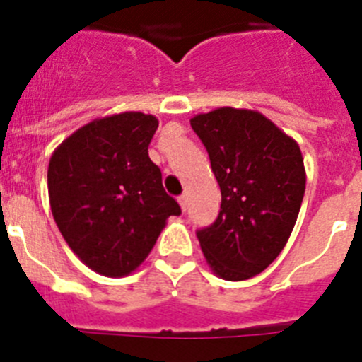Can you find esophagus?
I'll return each instance as SVG.
<instances>
[{"instance_id": "obj_1", "label": "esophagus", "mask_w": 362, "mask_h": 362, "mask_svg": "<svg viewBox=\"0 0 362 362\" xmlns=\"http://www.w3.org/2000/svg\"><path fill=\"white\" fill-rule=\"evenodd\" d=\"M177 201H179V204H181V209H183V212H185V210H187V206H188V197L183 194V196L177 197Z\"/></svg>"}]
</instances>
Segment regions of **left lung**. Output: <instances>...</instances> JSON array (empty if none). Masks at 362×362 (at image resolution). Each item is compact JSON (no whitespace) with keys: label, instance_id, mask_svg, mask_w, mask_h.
Here are the masks:
<instances>
[{"label":"left lung","instance_id":"8db88e82","mask_svg":"<svg viewBox=\"0 0 362 362\" xmlns=\"http://www.w3.org/2000/svg\"><path fill=\"white\" fill-rule=\"evenodd\" d=\"M209 152L221 210L197 230L210 268L226 281L257 276L281 254L305 196L299 145L254 110L217 108L190 121Z\"/></svg>","mask_w":362,"mask_h":362}]
</instances>
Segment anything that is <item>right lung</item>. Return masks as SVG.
<instances>
[{"label": "right lung", "mask_w": 362, "mask_h": 362, "mask_svg": "<svg viewBox=\"0 0 362 362\" xmlns=\"http://www.w3.org/2000/svg\"><path fill=\"white\" fill-rule=\"evenodd\" d=\"M158 124L141 112L95 119L50 158L47 177L57 228L101 276H129L150 254L166 219L181 214L148 158Z\"/></svg>", "instance_id": "obj_1"}]
</instances>
